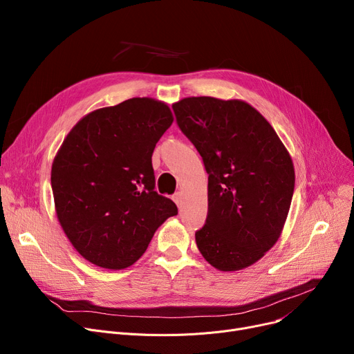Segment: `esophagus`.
Wrapping results in <instances>:
<instances>
[{"label": "esophagus", "mask_w": 354, "mask_h": 354, "mask_svg": "<svg viewBox=\"0 0 354 354\" xmlns=\"http://www.w3.org/2000/svg\"><path fill=\"white\" fill-rule=\"evenodd\" d=\"M172 199H174V202L176 203V205L179 207L180 202H182V194H180V192H176V194L172 196Z\"/></svg>", "instance_id": "1"}]
</instances>
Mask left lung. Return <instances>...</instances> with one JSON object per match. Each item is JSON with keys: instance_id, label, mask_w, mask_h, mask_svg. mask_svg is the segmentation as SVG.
I'll list each match as a JSON object with an SVG mask.
<instances>
[{"instance_id": "obj_1", "label": "left lung", "mask_w": 354, "mask_h": 354, "mask_svg": "<svg viewBox=\"0 0 354 354\" xmlns=\"http://www.w3.org/2000/svg\"><path fill=\"white\" fill-rule=\"evenodd\" d=\"M172 107L208 172L198 250L219 271L244 270L281 236L295 183L292 159L268 120L244 100L185 97Z\"/></svg>"}]
</instances>
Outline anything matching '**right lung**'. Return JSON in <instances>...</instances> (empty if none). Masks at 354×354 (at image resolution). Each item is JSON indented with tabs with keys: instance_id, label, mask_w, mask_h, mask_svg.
Returning a JSON list of instances; mask_svg holds the SVG:
<instances>
[{
	"instance_id": "obj_1",
	"label": "right lung",
	"mask_w": 354,
	"mask_h": 354,
	"mask_svg": "<svg viewBox=\"0 0 354 354\" xmlns=\"http://www.w3.org/2000/svg\"><path fill=\"white\" fill-rule=\"evenodd\" d=\"M165 102L133 97L83 116L51 166L54 208L71 245L88 263L123 270L146 251L163 222L178 214L158 195L152 153L171 127Z\"/></svg>"
}]
</instances>
